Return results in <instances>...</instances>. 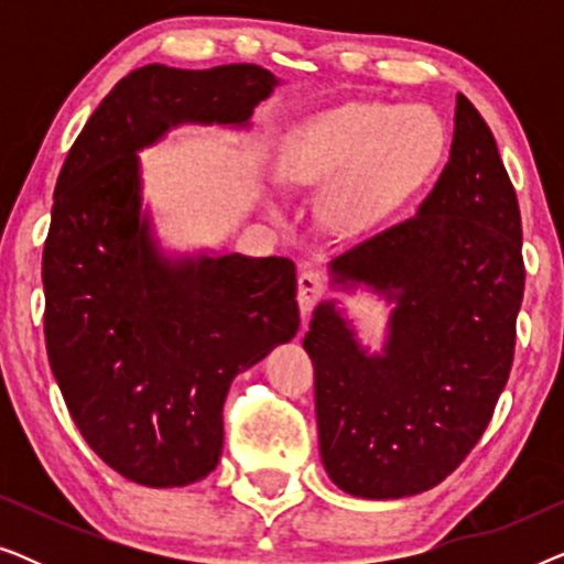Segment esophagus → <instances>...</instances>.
Here are the masks:
<instances>
[{
  "instance_id": "1",
  "label": "esophagus",
  "mask_w": 564,
  "mask_h": 564,
  "mask_svg": "<svg viewBox=\"0 0 564 564\" xmlns=\"http://www.w3.org/2000/svg\"><path fill=\"white\" fill-rule=\"evenodd\" d=\"M323 295V280L321 274L315 272H303L297 276V305H300V313L311 315V311L315 307Z\"/></svg>"
}]
</instances>
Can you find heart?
I'll use <instances>...</instances> for the list:
<instances>
[{
  "label": "heart",
  "instance_id": "heart-1",
  "mask_svg": "<svg viewBox=\"0 0 564 564\" xmlns=\"http://www.w3.org/2000/svg\"><path fill=\"white\" fill-rule=\"evenodd\" d=\"M446 130L423 105L346 102L305 122L282 153L295 184L330 183L323 213L344 234H361L434 174Z\"/></svg>",
  "mask_w": 564,
  "mask_h": 564
}]
</instances>
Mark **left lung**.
Masks as SVG:
<instances>
[{
	"mask_svg": "<svg viewBox=\"0 0 564 564\" xmlns=\"http://www.w3.org/2000/svg\"><path fill=\"white\" fill-rule=\"evenodd\" d=\"M334 284L395 303L380 354L326 300L303 338L321 459L349 496L431 490L480 442L508 382L523 300L521 213L488 122L457 95L449 161L413 218L330 261Z\"/></svg>",
	"mask_w": 564,
	"mask_h": 564,
	"instance_id": "1",
	"label": "left lung"
}]
</instances>
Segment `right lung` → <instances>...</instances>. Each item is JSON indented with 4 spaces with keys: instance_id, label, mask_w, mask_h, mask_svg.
Returning <instances> with one entry per match:
<instances>
[{
    "instance_id": "right-lung-1",
    "label": "right lung",
    "mask_w": 564,
    "mask_h": 564,
    "mask_svg": "<svg viewBox=\"0 0 564 564\" xmlns=\"http://www.w3.org/2000/svg\"><path fill=\"white\" fill-rule=\"evenodd\" d=\"M276 76L253 64H149L115 84L76 138L43 249L45 349L68 413L126 480L182 488L223 452L234 377L297 334L284 257H164L141 210L138 151L182 122L249 126Z\"/></svg>"
}]
</instances>
